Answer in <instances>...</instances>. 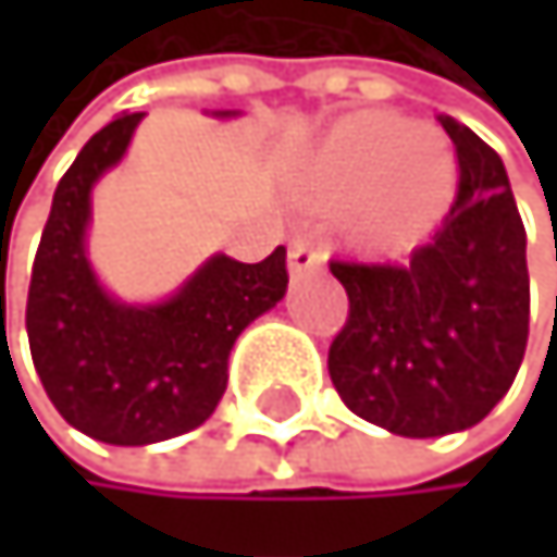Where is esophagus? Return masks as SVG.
Here are the masks:
<instances>
[{
  "label": "esophagus",
  "instance_id": "34e87169",
  "mask_svg": "<svg viewBox=\"0 0 557 557\" xmlns=\"http://www.w3.org/2000/svg\"><path fill=\"white\" fill-rule=\"evenodd\" d=\"M324 267V253H320V244L313 237H297L290 244V273L304 276V273H317Z\"/></svg>",
  "mask_w": 557,
  "mask_h": 557
}]
</instances>
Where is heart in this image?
<instances>
[{
    "mask_svg": "<svg viewBox=\"0 0 557 557\" xmlns=\"http://www.w3.org/2000/svg\"><path fill=\"white\" fill-rule=\"evenodd\" d=\"M300 183L320 203H347L357 244L404 250L444 216L458 163L451 143L431 126H408L394 113H357L313 146Z\"/></svg>",
    "mask_w": 557,
    "mask_h": 557,
    "instance_id": "obj_1",
    "label": "heart"
}]
</instances>
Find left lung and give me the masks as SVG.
Returning <instances> with one entry per match:
<instances>
[{
  "label": "left lung",
  "instance_id": "left-lung-1",
  "mask_svg": "<svg viewBox=\"0 0 557 557\" xmlns=\"http://www.w3.org/2000/svg\"><path fill=\"white\" fill-rule=\"evenodd\" d=\"M458 197L404 263L331 260L350 313L327 371L347 408L400 437L455 434L508 394L528 347L524 223L502 157L441 116Z\"/></svg>",
  "mask_w": 557,
  "mask_h": 557
}]
</instances>
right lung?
I'll list each match as a JSON object with an SVG mask.
<instances>
[{"mask_svg": "<svg viewBox=\"0 0 557 557\" xmlns=\"http://www.w3.org/2000/svg\"><path fill=\"white\" fill-rule=\"evenodd\" d=\"M230 116V113H220ZM143 113L102 126L59 180L33 260L26 331L55 411L106 444H157L200 428L226 391L240 331L287 294V250L260 263L210 257L163 304L106 294L86 260L89 194L116 166Z\"/></svg>", "mask_w": 557, "mask_h": 557, "instance_id": "1", "label": "right lung"}]
</instances>
